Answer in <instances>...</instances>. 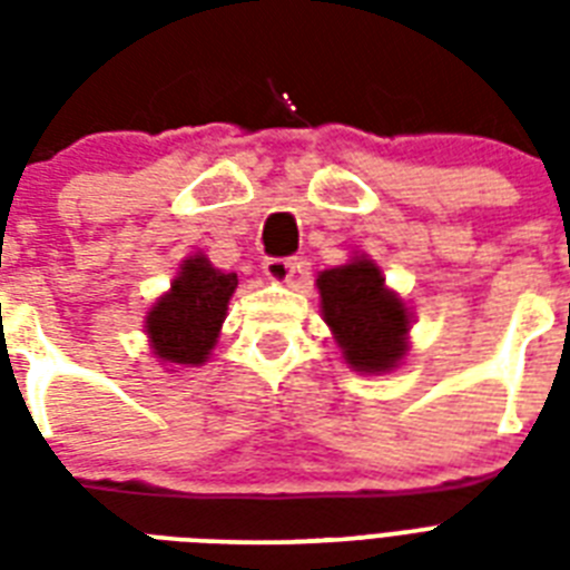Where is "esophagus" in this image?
Returning a JSON list of instances; mask_svg holds the SVG:
<instances>
[{
	"mask_svg": "<svg viewBox=\"0 0 570 570\" xmlns=\"http://www.w3.org/2000/svg\"><path fill=\"white\" fill-rule=\"evenodd\" d=\"M263 272H266L268 281L286 284L298 272V263L293 257H266L263 259Z\"/></svg>",
	"mask_w": 570,
	"mask_h": 570,
	"instance_id": "34e87169",
	"label": "esophagus"
}]
</instances>
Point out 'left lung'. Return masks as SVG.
Instances as JSON below:
<instances>
[{
    "label": "left lung",
    "mask_w": 570,
    "mask_h": 570,
    "mask_svg": "<svg viewBox=\"0 0 570 570\" xmlns=\"http://www.w3.org/2000/svg\"><path fill=\"white\" fill-rule=\"evenodd\" d=\"M322 313L334 331V340L361 373H384L405 355L407 311L384 286L379 266L355 259L348 266L322 272Z\"/></svg>",
    "instance_id": "obj_1"
}]
</instances>
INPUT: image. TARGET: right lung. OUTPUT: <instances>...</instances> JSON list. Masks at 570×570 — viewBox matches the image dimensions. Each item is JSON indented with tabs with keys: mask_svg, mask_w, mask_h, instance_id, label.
I'll list each match as a JSON object with an SVG mask.
<instances>
[{
	"mask_svg": "<svg viewBox=\"0 0 570 570\" xmlns=\"http://www.w3.org/2000/svg\"><path fill=\"white\" fill-rule=\"evenodd\" d=\"M236 289V275L218 272L206 257L183 263L171 293L147 316V334L165 364H204L222 331L224 311Z\"/></svg>",
	"mask_w": 570,
	"mask_h": 570,
	"instance_id": "right-lung-1",
	"label": "right lung"
}]
</instances>
